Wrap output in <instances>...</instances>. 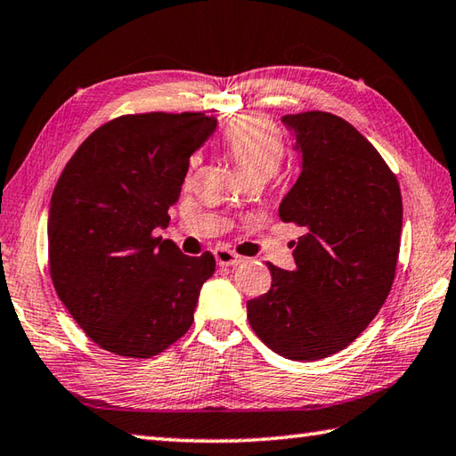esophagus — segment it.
<instances>
[{
  "instance_id": "34e87169",
  "label": "esophagus",
  "mask_w": 456,
  "mask_h": 456,
  "mask_svg": "<svg viewBox=\"0 0 456 456\" xmlns=\"http://www.w3.org/2000/svg\"><path fill=\"white\" fill-rule=\"evenodd\" d=\"M215 257L218 265H238L244 262V256L232 252L228 248H218L215 249Z\"/></svg>"
}]
</instances>
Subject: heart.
<instances>
[{"mask_svg": "<svg viewBox=\"0 0 456 456\" xmlns=\"http://www.w3.org/2000/svg\"><path fill=\"white\" fill-rule=\"evenodd\" d=\"M222 143L246 181L269 179L280 169L285 145L280 129L264 116L248 114L226 124ZM199 165V155L191 157V167Z\"/></svg>", "mask_w": 456, "mask_h": 456, "instance_id": "b5f03b06", "label": "heart"}]
</instances>
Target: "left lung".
<instances>
[{
  "instance_id": "obj_1",
  "label": "left lung",
  "mask_w": 456,
  "mask_h": 456,
  "mask_svg": "<svg viewBox=\"0 0 456 456\" xmlns=\"http://www.w3.org/2000/svg\"><path fill=\"white\" fill-rule=\"evenodd\" d=\"M303 171L280 207L305 234L295 269L267 264L272 289L248 301L259 340L289 360L345 350L374 321L392 283L402 238V192L382 155L329 111L283 116Z\"/></svg>"
}]
</instances>
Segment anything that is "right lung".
Returning a JSON list of instances; mask_svg holds the SVG:
<instances>
[{
	"label": "right lung",
	"instance_id": "obj_1",
	"mask_svg": "<svg viewBox=\"0 0 456 456\" xmlns=\"http://www.w3.org/2000/svg\"><path fill=\"white\" fill-rule=\"evenodd\" d=\"M216 127L200 111L110 119L64 167L49 208V272L78 327L111 354L151 358L191 329L210 252L153 234L169 222L189 157Z\"/></svg>",
	"mask_w": 456,
	"mask_h": 456
}]
</instances>
